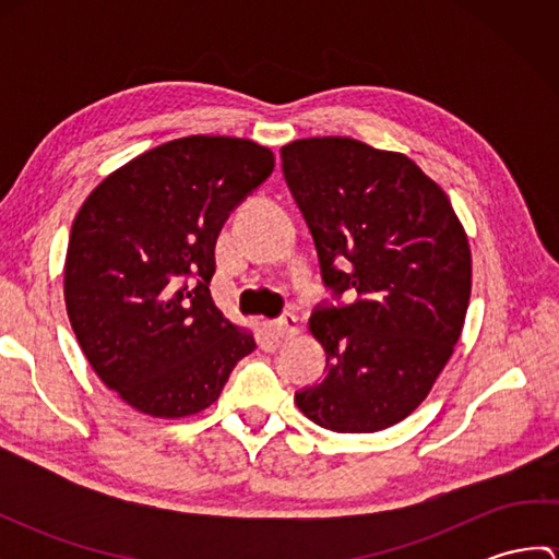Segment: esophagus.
Segmentation results:
<instances>
[{
  "mask_svg": "<svg viewBox=\"0 0 559 559\" xmlns=\"http://www.w3.org/2000/svg\"><path fill=\"white\" fill-rule=\"evenodd\" d=\"M271 329H273V334H276V336L288 338V336H293V334H298V317L290 314V312L281 314L278 319H273Z\"/></svg>",
  "mask_w": 559,
  "mask_h": 559,
  "instance_id": "esophagus-1",
  "label": "esophagus"
}]
</instances>
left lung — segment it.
<instances>
[{"instance_id": "1", "label": "left lung", "mask_w": 559, "mask_h": 559, "mask_svg": "<svg viewBox=\"0 0 559 559\" xmlns=\"http://www.w3.org/2000/svg\"><path fill=\"white\" fill-rule=\"evenodd\" d=\"M281 160L336 300L310 317L326 374L295 403L326 430H384L420 406L461 336L466 233L442 189L401 153L322 136L283 146Z\"/></svg>"}]
</instances>
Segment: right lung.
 I'll list each match as a JSON object with an SVG mask.
<instances>
[{
    "mask_svg": "<svg viewBox=\"0 0 559 559\" xmlns=\"http://www.w3.org/2000/svg\"><path fill=\"white\" fill-rule=\"evenodd\" d=\"M273 153L249 139L185 136L93 189L71 225L64 300L103 384L153 418H185L218 399L254 350L211 298L216 240L266 182Z\"/></svg>",
    "mask_w": 559,
    "mask_h": 559,
    "instance_id": "right-lung-1",
    "label": "right lung"
}]
</instances>
